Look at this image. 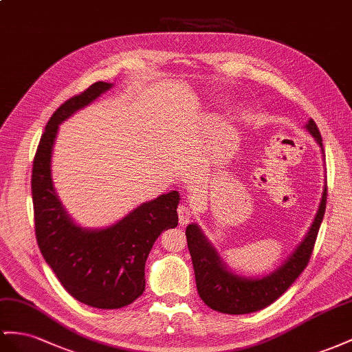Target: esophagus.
I'll use <instances>...</instances> for the list:
<instances>
[{
  "label": "esophagus",
  "mask_w": 352,
  "mask_h": 352,
  "mask_svg": "<svg viewBox=\"0 0 352 352\" xmlns=\"http://www.w3.org/2000/svg\"><path fill=\"white\" fill-rule=\"evenodd\" d=\"M177 211H178V221H179V226H184V224H187L188 221H190L193 212H192V210H190V208H188V206H186V205H179Z\"/></svg>",
  "instance_id": "1"
}]
</instances>
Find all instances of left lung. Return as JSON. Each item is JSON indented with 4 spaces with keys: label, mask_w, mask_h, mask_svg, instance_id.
I'll return each mask as SVG.
<instances>
[{
    "label": "left lung",
    "mask_w": 352,
    "mask_h": 352,
    "mask_svg": "<svg viewBox=\"0 0 352 352\" xmlns=\"http://www.w3.org/2000/svg\"><path fill=\"white\" fill-rule=\"evenodd\" d=\"M305 128L317 141L324 155L322 138L317 124L309 119ZM326 202L327 186L324 187L318 211L303 241L281 266L260 278L242 276L232 272L224 265L217 250L206 239L201 228L196 223L188 224L186 229L187 245L193 262L197 293L204 303L214 311L230 315L257 312L274 303L288 290V287L299 278L308 265L326 212Z\"/></svg>",
    "instance_id": "left-lung-1"
}]
</instances>
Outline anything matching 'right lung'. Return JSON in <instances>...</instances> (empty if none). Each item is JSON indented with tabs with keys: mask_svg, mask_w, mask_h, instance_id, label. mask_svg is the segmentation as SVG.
I'll return each instance as SVG.
<instances>
[{
	"mask_svg": "<svg viewBox=\"0 0 352 352\" xmlns=\"http://www.w3.org/2000/svg\"><path fill=\"white\" fill-rule=\"evenodd\" d=\"M111 83L96 82L53 113L41 135L32 166L35 236L41 254L65 290L98 309H119L146 288V260L164 230L178 224V192L137 206L104 229L78 226L65 211L52 179V155L59 124L82 110Z\"/></svg>",
	"mask_w": 352,
	"mask_h": 352,
	"instance_id": "obj_1",
	"label": "right lung"
}]
</instances>
